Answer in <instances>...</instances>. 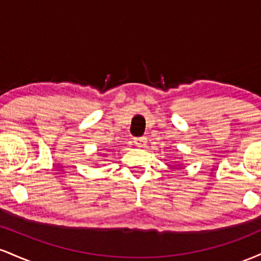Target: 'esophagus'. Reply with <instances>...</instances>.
Segmentation results:
<instances>
[{
	"label": "esophagus",
	"mask_w": 261,
	"mask_h": 261,
	"mask_svg": "<svg viewBox=\"0 0 261 261\" xmlns=\"http://www.w3.org/2000/svg\"><path fill=\"white\" fill-rule=\"evenodd\" d=\"M135 143L140 147H145L146 143H147V139L146 137H137V139H135Z\"/></svg>",
	"instance_id": "1"
}]
</instances>
